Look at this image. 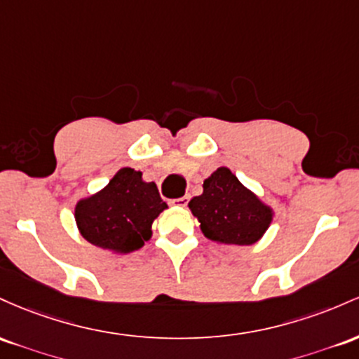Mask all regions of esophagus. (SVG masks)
Masks as SVG:
<instances>
[{"label": "esophagus", "instance_id": "1", "mask_svg": "<svg viewBox=\"0 0 359 359\" xmlns=\"http://www.w3.org/2000/svg\"><path fill=\"white\" fill-rule=\"evenodd\" d=\"M188 201H190V196H181V198L172 200V203H175V205H180V207H187Z\"/></svg>", "mask_w": 359, "mask_h": 359}]
</instances>
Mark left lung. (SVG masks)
I'll list each match as a JSON object with an SVG mask.
<instances>
[{
  "label": "left lung",
  "mask_w": 359,
  "mask_h": 359,
  "mask_svg": "<svg viewBox=\"0 0 359 359\" xmlns=\"http://www.w3.org/2000/svg\"><path fill=\"white\" fill-rule=\"evenodd\" d=\"M208 239L224 244L249 245L261 239L271 222V208L252 191L219 168L203 181V193L188 203Z\"/></svg>",
  "instance_id": "obj_1"
}]
</instances>
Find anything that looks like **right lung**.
Wrapping results in <instances>:
<instances>
[{
    "instance_id": "add662e5",
    "label": "right lung",
    "mask_w": 359,
    "mask_h": 359,
    "mask_svg": "<svg viewBox=\"0 0 359 359\" xmlns=\"http://www.w3.org/2000/svg\"><path fill=\"white\" fill-rule=\"evenodd\" d=\"M156 183L142 172L122 168L96 195L76 205V224L88 243L116 252H130L151 237V225L166 208Z\"/></svg>"
}]
</instances>
